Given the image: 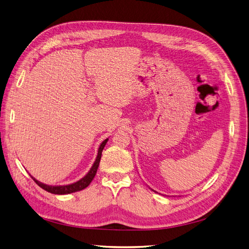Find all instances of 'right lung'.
Instances as JSON below:
<instances>
[{
    "mask_svg": "<svg viewBox=\"0 0 249 249\" xmlns=\"http://www.w3.org/2000/svg\"><path fill=\"white\" fill-rule=\"evenodd\" d=\"M107 141H108V139L105 140L103 142L100 143L98 151H97L96 159H95L93 165H92L90 170L87 172L86 176L84 178H82L81 179H79L76 182L70 183V185H63V186H49V185H46V183H43V182L39 181L38 179H36L34 177H32V176L31 177L39 187H41L45 191L51 193V194H55V195H67V194H71V193H75V192H78V191L84 190L85 188H87L90 185V182L95 177L97 168H98V165H99V162H100V159H101V153H103V150L105 149V145L107 142Z\"/></svg>",
    "mask_w": 249,
    "mask_h": 249,
    "instance_id": "add662e5",
    "label": "right lung"
}]
</instances>
